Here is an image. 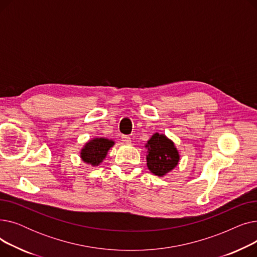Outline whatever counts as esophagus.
Segmentation results:
<instances>
[{"instance_id":"1","label":"esophagus","mask_w":257,"mask_h":257,"mask_svg":"<svg viewBox=\"0 0 257 257\" xmlns=\"http://www.w3.org/2000/svg\"><path fill=\"white\" fill-rule=\"evenodd\" d=\"M121 141H123L125 144H128V145L131 144V140H130V138L127 137V136H123V137H121Z\"/></svg>"}]
</instances>
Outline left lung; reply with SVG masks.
<instances>
[{
    "label": "left lung",
    "mask_w": 257,
    "mask_h": 257,
    "mask_svg": "<svg viewBox=\"0 0 257 257\" xmlns=\"http://www.w3.org/2000/svg\"><path fill=\"white\" fill-rule=\"evenodd\" d=\"M147 151V167L156 176L163 177L177 167L180 155L175 144L165 134L154 133L145 146Z\"/></svg>",
    "instance_id": "8db88e82"
}]
</instances>
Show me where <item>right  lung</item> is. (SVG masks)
<instances>
[{"instance_id":"obj_1","label":"right lung","mask_w":257,"mask_h":257,"mask_svg":"<svg viewBox=\"0 0 257 257\" xmlns=\"http://www.w3.org/2000/svg\"><path fill=\"white\" fill-rule=\"evenodd\" d=\"M114 145L112 140L104 138H96L89 140L80 152V157L85 164L91 167H97L105 159L108 151Z\"/></svg>"}]
</instances>
